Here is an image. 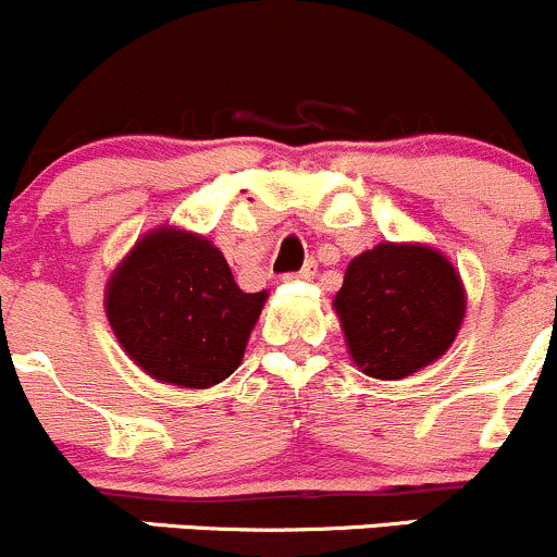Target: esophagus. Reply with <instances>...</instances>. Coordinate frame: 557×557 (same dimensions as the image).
<instances>
[{
	"label": "esophagus",
	"instance_id": "1",
	"mask_svg": "<svg viewBox=\"0 0 557 557\" xmlns=\"http://www.w3.org/2000/svg\"><path fill=\"white\" fill-rule=\"evenodd\" d=\"M314 277V263H307V267L301 269V272H294V274H285L283 280H312Z\"/></svg>",
	"mask_w": 557,
	"mask_h": 557
}]
</instances>
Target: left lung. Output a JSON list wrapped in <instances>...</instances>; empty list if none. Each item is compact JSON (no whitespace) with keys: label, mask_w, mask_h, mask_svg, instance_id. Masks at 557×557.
Returning <instances> with one entry per match:
<instances>
[{"label":"left lung","mask_w":557,"mask_h":557,"mask_svg":"<svg viewBox=\"0 0 557 557\" xmlns=\"http://www.w3.org/2000/svg\"><path fill=\"white\" fill-rule=\"evenodd\" d=\"M333 309L355 366L397 382L448 352L465 323L467 294L441 250L386 239L349 261Z\"/></svg>","instance_id":"8db88e82"}]
</instances>
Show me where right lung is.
<instances>
[{"label":"right lung","mask_w":557,"mask_h":557,"mask_svg":"<svg viewBox=\"0 0 557 557\" xmlns=\"http://www.w3.org/2000/svg\"><path fill=\"white\" fill-rule=\"evenodd\" d=\"M267 296L239 290L208 237L162 224L116 263L103 307L120 347L146 376L210 389L243 362Z\"/></svg>","instance_id":"add662e5"}]
</instances>
